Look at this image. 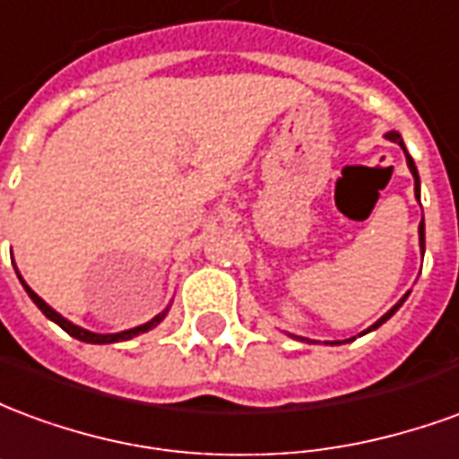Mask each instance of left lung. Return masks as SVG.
<instances>
[{"instance_id": "obj_1", "label": "left lung", "mask_w": 459, "mask_h": 459, "mask_svg": "<svg viewBox=\"0 0 459 459\" xmlns=\"http://www.w3.org/2000/svg\"><path fill=\"white\" fill-rule=\"evenodd\" d=\"M385 137H388V140H391V142H398V144H401V147H403V140H401V134H398V132H388V134H385ZM403 152H405V147H403ZM405 161H408V169H411V174H413L415 184H418V169H415V164H413V157H411V154H408V152H405ZM415 194H418V186H415ZM418 233H420V248L425 250V226H423V221H420V226H418ZM405 298H408V295H405ZM405 298L401 299V302H398V305H395V307H391V309H388V312H385L384 317L378 319V322H376L374 327H368V329H366V332H371V329L381 327V325H384L385 319L391 317V315H394L395 309H398V307H401V305H403V302H405Z\"/></svg>"}]
</instances>
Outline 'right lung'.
<instances>
[{
    "label": "right lung",
    "instance_id": "add662e5",
    "mask_svg": "<svg viewBox=\"0 0 459 459\" xmlns=\"http://www.w3.org/2000/svg\"><path fill=\"white\" fill-rule=\"evenodd\" d=\"M19 280H22V278H19ZM22 285H24V290H26V292H29V298L34 299L36 307L41 309V312H44L46 317L54 319L56 325H58V327L64 329V332H68L71 337L81 339V342H88V344H113V342H122V339L137 337V334H142V332H150L152 327H157V325H160L161 319H164V315H167V312H161V315H157V317L152 319V322H147V325H142V327H134V329H127V332H120V334H95V332H88V329H83V327H75L74 322H68V319L61 317V315H58L56 309L48 307V305H46L44 299L39 298V295H36L34 290H31V288H29V285H26L24 280H22Z\"/></svg>",
    "mask_w": 459,
    "mask_h": 459
}]
</instances>
